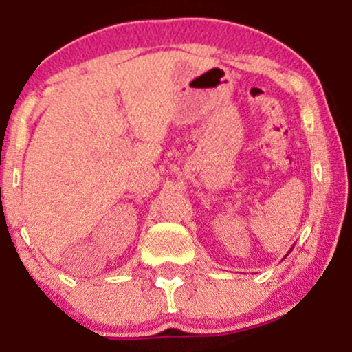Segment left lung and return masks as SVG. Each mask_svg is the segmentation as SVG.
I'll return each mask as SVG.
<instances>
[{"mask_svg":"<svg viewBox=\"0 0 352 352\" xmlns=\"http://www.w3.org/2000/svg\"><path fill=\"white\" fill-rule=\"evenodd\" d=\"M289 252H292V250H289Z\"/></svg>","mask_w":352,"mask_h":352,"instance_id":"left-lung-1","label":"left lung"}]
</instances>
